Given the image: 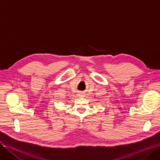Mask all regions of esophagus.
Returning <instances> with one entry per match:
<instances>
[{
    "mask_svg": "<svg viewBox=\"0 0 160 160\" xmlns=\"http://www.w3.org/2000/svg\"><path fill=\"white\" fill-rule=\"evenodd\" d=\"M81 94H82V93H81Z\"/></svg>",
    "mask_w": 160,
    "mask_h": 160,
    "instance_id": "obj_1",
    "label": "esophagus"
}]
</instances>
